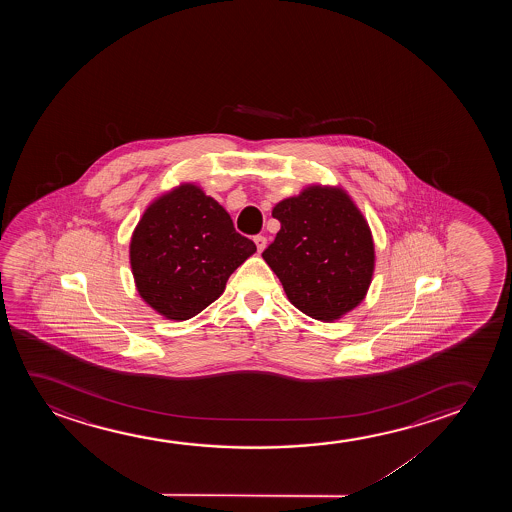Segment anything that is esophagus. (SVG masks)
<instances>
[{
	"mask_svg": "<svg viewBox=\"0 0 512 512\" xmlns=\"http://www.w3.org/2000/svg\"><path fill=\"white\" fill-rule=\"evenodd\" d=\"M253 241H255V245H257V250H259V252H262V250L266 248L267 239L264 238L262 234H259V236H255V238H253Z\"/></svg>",
	"mask_w": 512,
	"mask_h": 512,
	"instance_id": "obj_1",
	"label": "esophagus"
}]
</instances>
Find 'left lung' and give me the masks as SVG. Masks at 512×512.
<instances>
[{"label": "left lung", "mask_w": 512, "mask_h": 512, "mask_svg": "<svg viewBox=\"0 0 512 512\" xmlns=\"http://www.w3.org/2000/svg\"><path fill=\"white\" fill-rule=\"evenodd\" d=\"M281 229L262 257L304 315L334 322L364 301L374 273V241L351 197L311 185L273 208Z\"/></svg>", "instance_id": "8db88e82"}]
</instances>
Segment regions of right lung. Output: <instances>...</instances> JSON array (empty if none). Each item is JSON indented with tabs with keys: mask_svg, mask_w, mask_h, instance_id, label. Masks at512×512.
<instances>
[{
	"mask_svg": "<svg viewBox=\"0 0 512 512\" xmlns=\"http://www.w3.org/2000/svg\"><path fill=\"white\" fill-rule=\"evenodd\" d=\"M252 239L194 183L169 190L148 206L129 245L141 299L168 320H189L217 301L250 255Z\"/></svg>",
	"mask_w": 512,
	"mask_h": 512,
	"instance_id": "1",
	"label": "right lung"
}]
</instances>
